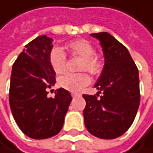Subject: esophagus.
<instances>
[{
  "label": "esophagus",
  "mask_w": 153,
  "mask_h": 153,
  "mask_svg": "<svg viewBox=\"0 0 153 153\" xmlns=\"http://www.w3.org/2000/svg\"><path fill=\"white\" fill-rule=\"evenodd\" d=\"M71 95H72L73 97H76V96H80V93H79V92H75V91H73V92L71 93Z\"/></svg>",
  "instance_id": "34e87169"
}]
</instances>
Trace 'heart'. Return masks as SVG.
<instances>
[{
    "instance_id": "1",
    "label": "heart",
    "mask_w": 153,
    "mask_h": 153,
    "mask_svg": "<svg viewBox=\"0 0 153 153\" xmlns=\"http://www.w3.org/2000/svg\"><path fill=\"white\" fill-rule=\"evenodd\" d=\"M67 48L73 56L82 58L80 70L89 71L91 75L97 76L103 70V60L100 55L95 53L93 45L86 39H76L68 43ZM49 64L57 75H61L66 70L67 56L60 47L52 48L48 54ZM91 82V76L87 72L77 74L67 73L62 76L58 80L59 86L71 91H81Z\"/></svg>"
}]
</instances>
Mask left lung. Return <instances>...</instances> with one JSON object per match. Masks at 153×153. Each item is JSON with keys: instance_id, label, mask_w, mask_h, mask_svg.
<instances>
[{"instance_id": "left-lung-1", "label": "left lung", "mask_w": 153, "mask_h": 153, "mask_svg": "<svg viewBox=\"0 0 153 153\" xmlns=\"http://www.w3.org/2000/svg\"><path fill=\"white\" fill-rule=\"evenodd\" d=\"M101 42L105 67L95 84L99 94H83L85 126L103 139L120 137L130 128L140 102L138 69L128 49L108 33H91Z\"/></svg>"}]
</instances>
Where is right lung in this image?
Returning <instances> with one entry per match:
<instances>
[{
    "label": "right lung",
    "instance_id": "obj_1",
    "mask_svg": "<svg viewBox=\"0 0 153 153\" xmlns=\"http://www.w3.org/2000/svg\"><path fill=\"white\" fill-rule=\"evenodd\" d=\"M52 38L40 35L26 45L12 67L9 103L20 130L30 138L45 139L62 130L64 117L72 101L70 92L62 88L54 97L48 90L56 82L48 54Z\"/></svg>",
    "mask_w": 153,
    "mask_h": 153
}]
</instances>
